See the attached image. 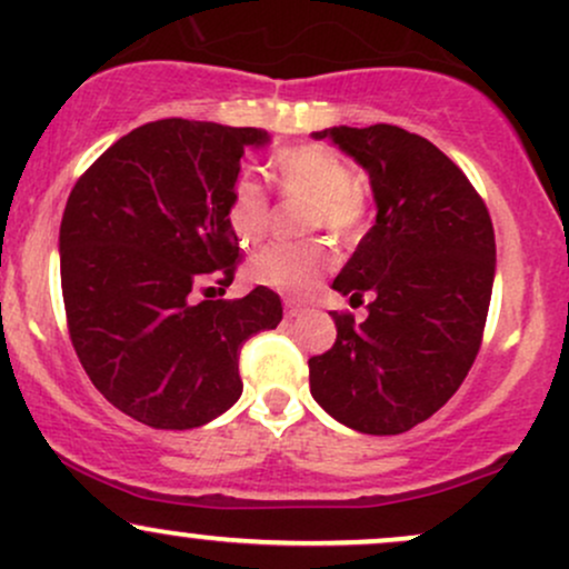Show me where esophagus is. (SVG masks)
Wrapping results in <instances>:
<instances>
[{"label": "esophagus", "mask_w": 569, "mask_h": 569, "mask_svg": "<svg viewBox=\"0 0 569 569\" xmlns=\"http://www.w3.org/2000/svg\"><path fill=\"white\" fill-rule=\"evenodd\" d=\"M305 307L302 305H297V302H286V316L289 318H299V316H305Z\"/></svg>", "instance_id": "esophagus-1"}]
</instances>
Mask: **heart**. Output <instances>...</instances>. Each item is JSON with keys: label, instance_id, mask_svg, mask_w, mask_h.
I'll return each instance as SVG.
<instances>
[{"label": "heart", "instance_id": "1", "mask_svg": "<svg viewBox=\"0 0 569 569\" xmlns=\"http://www.w3.org/2000/svg\"><path fill=\"white\" fill-rule=\"evenodd\" d=\"M272 176L286 200L307 202V230H329L337 238H356L367 219V194L352 184L350 166L318 143L289 147L272 160ZM272 208L264 187L240 179L227 202V227L240 246H257L270 230ZM335 262V251L323 240L302 246H270L251 262V278L286 297L302 299L318 286L323 270Z\"/></svg>", "mask_w": 569, "mask_h": 569}]
</instances>
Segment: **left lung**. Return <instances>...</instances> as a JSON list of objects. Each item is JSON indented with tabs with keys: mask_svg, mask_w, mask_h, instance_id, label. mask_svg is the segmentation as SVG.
<instances>
[{
	"mask_svg": "<svg viewBox=\"0 0 569 569\" xmlns=\"http://www.w3.org/2000/svg\"><path fill=\"white\" fill-rule=\"evenodd\" d=\"M369 173L375 227L335 278L369 293V318L331 312L337 342L310 358V393L335 420L396 436L457 393L485 335L495 230L485 200L439 147L398 126L326 128Z\"/></svg>",
	"mask_w": 569,
	"mask_h": 569,
	"instance_id": "8db88e82",
	"label": "left lung"
}]
</instances>
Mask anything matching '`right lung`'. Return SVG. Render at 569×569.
<instances>
[{"instance_id": "add662e5", "label": "right lung", "mask_w": 569, "mask_h": 569, "mask_svg": "<svg viewBox=\"0 0 569 569\" xmlns=\"http://www.w3.org/2000/svg\"><path fill=\"white\" fill-rule=\"evenodd\" d=\"M262 128L147 122L80 176L61 219V289L69 337L98 393L160 430L200 428L243 393L248 337L276 329L280 297L202 299L211 272L232 283L240 246L227 202L246 147Z\"/></svg>"}]
</instances>
